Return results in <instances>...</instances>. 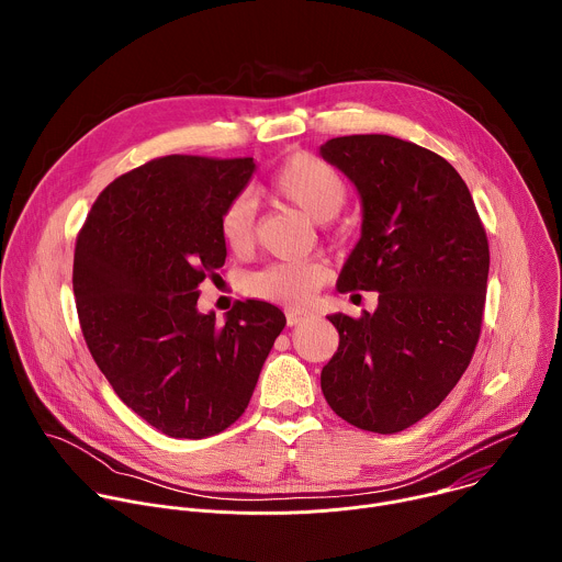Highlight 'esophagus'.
<instances>
[{
	"label": "esophagus",
	"mask_w": 562,
	"mask_h": 562,
	"mask_svg": "<svg viewBox=\"0 0 562 562\" xmlns=\"http://www.w3.org/2000/svg\"><path fill=\"white\" fill-rule=\"evenodd\" d=\"M306 317H308V313H306V311L289 308V311H286V325H289V327H297L300 323H304Z\"/></svg>",
	"instance_id": "esophagus-1"
}]
</instances>
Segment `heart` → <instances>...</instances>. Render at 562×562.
<instances>
[{
	"label": "heart",
	"instance_id": "obj_1",
	"mask_svg": "<svg viewBox=\"0 0 562 562\" xmlns=\"http://www.w3.org/2000/svg\"><path fill=\"white\" fill-rule=\"evenodd\" d=\"M269 189L300 206L317 222L338 215L349 198L347 178L325 157L308 150L291 153L276 169ZM220 237L233 251H247L256 239V206L247 195L233 198L220 213ZM329 280V269L317 260H284L267 265L247 280V291L260 300L304 304Z\"/></svg>",
	"mask_w": 562,
	"mask_h": 562
}]
</instances>
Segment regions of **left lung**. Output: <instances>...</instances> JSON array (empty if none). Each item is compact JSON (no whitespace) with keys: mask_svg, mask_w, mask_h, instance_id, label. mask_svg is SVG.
<instances>
[{"mask_svg":"<svg viewBox=\"0 0 562 562\" xmlns=\"http://www.w3.org/2000/svg\"><path fill=\"white\" fill-rule=\"evenodd\" d=\"M319 153L362 198V237L338 291H378L373 313L327 315L340 345L319 384L349 425L397 434L434 412L471 362L487 297V233L464 180L429 148L345 135Z\"/></svg>","mask_w":562,"mask_h":562,"instance_id":"1","label":"left lung"}]
</instances>
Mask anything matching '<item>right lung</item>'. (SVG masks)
I'll return each mask as SVG.
<instances>
[{"label": "right lung", "mask_w": 562, "mask_h": 562, "mask_svg": "<svg viewBox=\"0 0 562 562\" xmlns=\"http://www.w3.org/2000/svg\"><path fill=\"white\" fill-rule=\"evenodd\" d=\"M254 169V157H155L98 195L75 239L87 347L122 403L171 438L243 416L286 325L262 300L235 302L224 325L198 311V284L226 260L220 213Z\"/></svg>", "instance_id": "right-lung-1"}]
</instances>
